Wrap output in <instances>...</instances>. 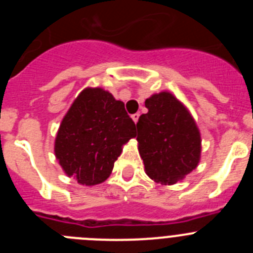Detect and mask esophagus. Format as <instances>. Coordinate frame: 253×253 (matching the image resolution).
I'll return each mask as SVG.
<instances>
[{
	"mask_svg": "<svg viewBox=\"0 0 253 253\" xmlns=\"http://www.w3.org/2000/svg\"><path fill=\"white\" fill-rule=\"evenodd\" d=\"M139 116H140L139 113H135V114H133V115H131V119L134 120V123H137L138 119H139Z\"/></svg>",
	"mask_w": 253,
	"mask_h": 253,
	"instance_id": "obj_1",
	"label": "esophagus"
}]
</instances>
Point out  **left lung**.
<instances>
[{
  "label": "left lung",
  "mask_w": 253,
  "mask_h": 253,
  "mask_svg": "<svg viewBox=\"0 0 253 253\" xmlns=\"http://www.w3.org/2000/svg\"><path fill=\"white\" fill-rule=\"evenodd\" d=\"M148 113L137 123L139 154L147 175L161 184H175L198 166L202 140L189 111L169 92L146 100Z\"/></svg>",
  "instance_id": "1"
}]
</instances>
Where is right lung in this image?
<instances>
[{"instance_id": "1", "label": "right lung", "mask_w": 253, "mask_h": 253, "mask_svg": "<svg viewBox=\"0 0 253 253\" xmlns=\"http://www.w3.org/2000/svg\"><path fill=\"white\" fill-rule=\"evenodd\" d=\"M135 135L124 102L102 88H86L62 120L55 157L67 175L91 186L110 176L122 146Z\"/></svg>"}]
</instances>
